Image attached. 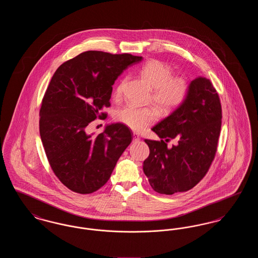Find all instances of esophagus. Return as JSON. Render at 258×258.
<instances>
[{"mask_svg": "<svg viewBox=\"0 0 258 258\" xmlns=\"http://www.w3.org/2000/svg\"><path fill=\"white\" fill-rule=\"evenodd\" d=\"M140 140V137L137 134H134L133 135V142H138Z\"/></svg>", "mask_w": 258, "mask_h": 258, "instance_id": "esophagus-1", "label": "esophagus"}]
</instances>
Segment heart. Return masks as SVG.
<instances>
[{
    "mask_svg": "<svg viewBox=\"0 0 258 258\" xmlns=\"http://www.w3.org/2000/svg\"><path fill=\"white\" fill-rule=\"evenodd\" d=\"M139 74L154 89L153 100L163 112H169L180 106L187 96L188 85L182 77H172L171 69L162 61L152 60L144 63ZM126 79H123L115 90L119 98L123 93ZM159 113L154 107H137L124 105L115 112V119L135 132H142L158 119Z\"/></svg>",
    "mask_w": 258,
    "mask_h": 258,
    "instance_id": "obj_1",
    "label": "heart"
}]
</instances>
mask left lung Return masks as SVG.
<instances>
[{
	"instance_id": "obj_1",
	"label": "left lung",
	"mask_w": 258,
	"mask_h": 258,
	"mask_svg": "<svg viewBox=\"0 0 258 258\" xmlns=\"http://www.w3.org/2000/svg\"><path fill=\"white\" fill-rule=\"evenodd\" d=\"M221 126L219 95L209 79L198 76L190 81L184 102L152 128L161 140L145 139L150 155L143 171L153 189L173 195L198 184L215 158ZM170 139L177 144L168 148Z\"/></svg>"
}]
</instances>
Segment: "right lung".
<instances>
[{
	"label": "right lung",
	"mask_w": 258,
	"mask_h": 258,
	"mask_svg": "<svg viewBox=\"0 0 258 258\" xmlns=\"http://www.w3.org/2000/svg\"><path fill=\"white\" fill-rule=\"evenodd\" d=\"M143 60L131 54L86 51L61 64L51 78L39 111V134L50 166L62 184L87 195L110 178L132 132L123 123H108L102 134L88 133V124L110 106L112 86L127 67Z\"/></svg>",
	"instance_id": "1"
}]
</instances>
